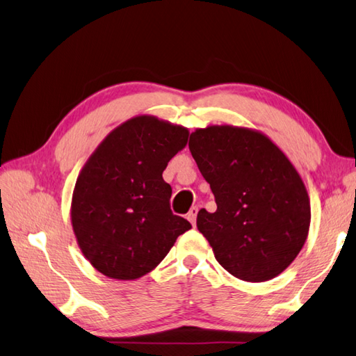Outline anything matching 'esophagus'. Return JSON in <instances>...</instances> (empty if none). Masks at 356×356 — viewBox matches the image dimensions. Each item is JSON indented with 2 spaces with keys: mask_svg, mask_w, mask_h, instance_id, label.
<instances>
[{
  "mask_svg": "<svg viewBox=\"0 0 356 356\" xmlns=\"http://www.w3.org/2000/svg\"><path fill=\"white\" fill-rule=\"evenodd\" d=\"M197 211H199V208L197 207H193L191 210H190V213L186 214V218H188V220L191 222L193 225H196V219H197Z\"/></svg>",
  "mask_w": 356,
  "mask_h": 356,
  "instance_id": "34e87169",
  "label": "esophagus"
}]
</instances>
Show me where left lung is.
Instances as JSON below:
<instances>
[{
	"mask_svg": "<svg viewBox=\"0 0 356 356\" xmlns=\"http://www.w3.org/2000/svg\"><path fill=\"white\" fill-rule=\"evenodd\" d=\"M188 146L218 205L197 214L216 261L242 281L282 273L310 227L309 196L295 166L268 137L245 128L197 129Z\"/></svg>",
	"mask_w": 356,
	"mask_h": 356,
	"instance_id": "obj_1",
	"label": "left lung"
}]
</instances>
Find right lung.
<instances>
[{
	"instance_id": "add662e5",
	"label": "right lung",
	"mask_w": 356,
	"mask_h": 356,
	"mask_svg": "<svg viewBox=\"0 0 356 356\" xmlns=\"http://www.w3.org/2000/svg\"><path fill=\"white\" fill-rule=\"evenodd\" d=\"M188 129L156 117L131 118L100 143L72 194V227L92 267L114 280L156 268L191 224L172 214L162 172Z\"/></svg>"
}]
</instances>
